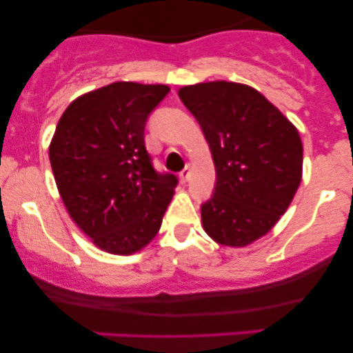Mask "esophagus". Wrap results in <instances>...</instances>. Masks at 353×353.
Instances as JSON below:
<instances>
[{"instance_id": "esophagus-1", "label": "esophagus", "mask_w": 353, "mask_h": 353, "mask_svg": "<svg viewBox=\"0 0 353 353\" xmlns=\"http://www.w3.org/2000/svg\"><path fill=\"white\" fill-rule=\"evenodd\" d=\"M190 172H192V169H190V165H185V168L182 169L181 174H179V181L182 182V184H185V182L189 181V177H190Z\"/></svg>"}]
</instances>
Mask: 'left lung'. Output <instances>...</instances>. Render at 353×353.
I'll return each instance as SVG.
<instances>
[{
	"label": "left lung",
	"instance_id": "8db88e82",
	"mask_svg": "<svg viewBox=\"0 0 353 353\" xmlns=\"http://www.w3.org/2000/svg\"><path fill=\"white\" fill-rule=\"evenodd\" d=\"M179 98L199 123L216 168L202 228L221 245L252 244L277 224L301 185L297 128L247 84L197 83L181 88Z\"/></svg>",
	"mask_w": 353,
	"mask_h": 353
}]
</instances>
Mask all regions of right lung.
<instances>
[{
  "label": "right lung",
  "mask_w": 353,
  "mask_h": 353,
  "mask_svg": "<svg viewBox=\"0 0 353 353\" xmlns=\"http://www.w3.org/2000/svg\"><path fill=\"white\" fill-rule=\"evenodd\" d=\"M169 91L117 81L76 98L56 125L50 163L59 196L104 252H139L159 232L177 179L152 168L144 125Z\"/></svg>",
  "instance_id": "right-lung-1"
}]
</instances>
